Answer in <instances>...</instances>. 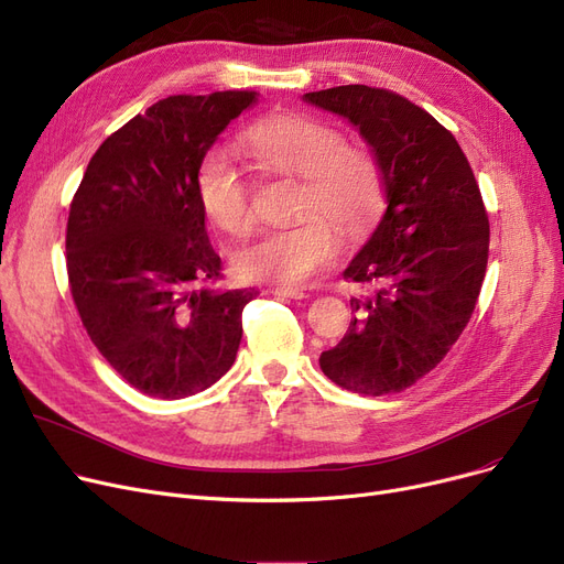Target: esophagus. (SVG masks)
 <instances>
[{"instance_id": "esophagus-1", "label": "esophagus", "mask_w": 564, "mask_h": 564, "mask_svg": "<svg viewBox=\"0 0 564 564\" xmlns=\"http://www.w3.org/2000/svg\"><path fill=\"white\" fill-rule=\"evenodd\" d=\"M267 293H271V295H279V297H290V300H302V297H306L304 290H300V288H290V285H269V288H267Z\"/></svg>"}]
</instances>
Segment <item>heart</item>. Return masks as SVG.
<instances>
[{
  "label": "heart",
  "mask_w": 564,
  "mask_h": 564,
  "mask_svg": "<svg viewBox=\"0 0 564 564\" xmlns=\"http://www.w3.org/2000/svg\"><path fill=\"white\" fill-rule=\"evenodd\" d=\"M243 151L271 174L302 178L295 216L288 227L262 229L243 243L235 271L248 281L281 285L304 283L339 256L341 237L360 239L379 220L386 185L383 172L367 149L318 118L271 113L241 132ZM197 199L206 218L229 237L253 225L250 191L241 166L225 149H208L195 174Z\"/></svg>",
  "instance_id": "1"
}]
</instances>
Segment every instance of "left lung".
Wrapping results in <instances>:
<instances>
[{"label": "left lung", "mask_w": 564, "mask_h": 564, "mask_svg": "<svg viewBox=\"0 0 564 564\" xmlns=\"http://www.w3.org/2000/svg\"><path fill=\"white\" fill-rule=\"evenodd\" d=\"M350 120L377 158L386 212L344 279L371 285L350 300L344 339L321 356L337 386L381 398L440 365L467 327L481 293L490 223L460 143L406 97L369 86L306 93Z\"/></svg>", "instance_id": "1"}]
</instances>
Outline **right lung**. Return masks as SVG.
I'll use <instances>...</instances> for the list:
<instances>
[{"label": "right lung", "mask_w": 564, "mask_h": 564, "mask_svg": "<svg viewBox=\"0 0 564 564\" xmlns=\"http://www.w3.org/2000/svg\"><path fill=\"white\" fill-rule=\"evenodd\" d=\"M256 90L172 95L101 141L69 206V290L90 341L149 398L181 400L232 367L256 288L218 293L195 174Z\"/></svg>", "instance_id": "1"}]
</instances>
